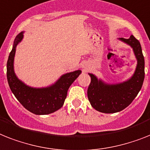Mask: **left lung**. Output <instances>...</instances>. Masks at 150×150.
I'll list each match as a JSON object with an SVG mask.
<instances>
[{"mask_svg":"<svg viewBox=\"0 0 150 150\" xmlns=\"http://www.w3.org/2000/svg\"><path fill=\"white\" fill-rule=\"evenodd\" d=\"M133 48L137 60V66L133 76L123 83L108 84L89 74L91 82L87 96L91 106L99 112L113 113L124 110L133 102L142 88L145 76V61L139 41L131 35L129 39L119 38Z\"/></svg>","mask_w":150,"mask_h":150,"instance_id":"8db88e82","label":"left lung"}]
</instances>
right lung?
<instances>
[{"label":"right lung","instance_id":"1","mask_svg":"<svg viewBox=\"0 0 150 150\" xmlns=\"http://www.w3.org/2000/svg\"><path fill=\"white\" fill-rule=\"evenodd\" d=\"M23 32L16 37L7 63V78L11 91L22 106L37 115L50 114L63 106L70 85L81 74L78 70L67 73L51 86L45 88H33L27 86L17 77L13 70L16 47L23 39Z\"/></svg>","mask_w":150,"mask_h":150}]
</instances>
